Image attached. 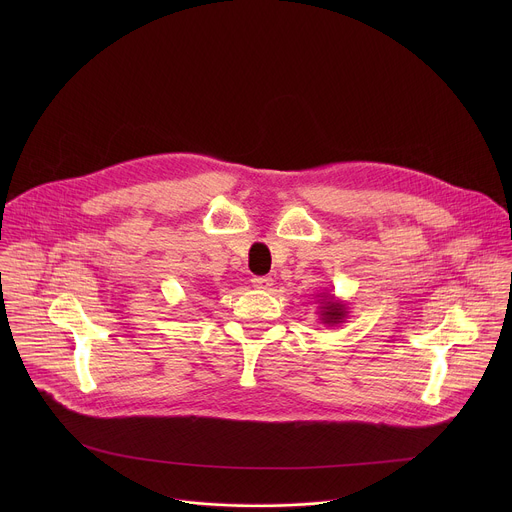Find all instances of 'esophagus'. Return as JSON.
Instances as JSON below:
<instances>
[{
  "label": "esophagus",
  "instance_id": "obj_1",
  "mask_svg": "<svg viewBox=\"0 0 512 512\" xmlns=\"http://www.w3.org/2000/svg\"><path fill=\"white\" fill-rule=\"evenodd\" d=\"M253 287L257 289H269L273 285V279L271 277H253Z\"/></svg>",
  "mask_w": 512,
  "mask_h": 512
}]
</instances>
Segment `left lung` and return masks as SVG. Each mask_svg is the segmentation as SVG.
I'll list each match as a JSON object with an SVG mask.
<instances>
[{
  "instance_id": "8db88e82",
  "label": "left lung",
  "mask_w": 512,
  "mask_h": 512,
  "mask_svg": "<svg viewBox=\"0 0 512 512\" xmlns=\"http://www.w3.org/2000/svg\"><path fill=\"white\" fill-rule=\"evenodd\" d=\"M316 298H318L316 300L318 314L324 326H340L348 318V306L338 298L330 294H318Z\"/></svg>"
}]
</instances>
